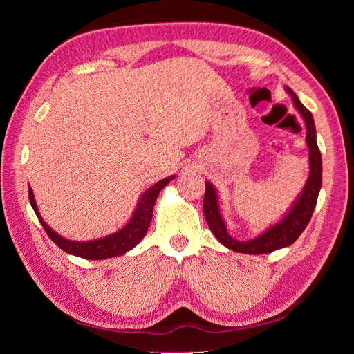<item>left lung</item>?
Returning <instances> with one entry per match:
<instances>
[{
  "label": "left lung",
  "mask_w": 354,
  "mask_h": 354,
  "mask_svg": "<svg viewBox=\"0 0 354 354\" xmlns=\"http://www.w3.org/2000/svg\"><path fill=\"white\" fill-rule=\"evenodd\" d=\"M286 91L291 94L295 108L304 118L307 128L306 142L308 146L310 162V174L307 183L304 186V190L301 192V195H299V198L294 203V207L283 217V220L274 224L270 229H267L259 238H254L251 241H236L227 233L226 223L223 221L216 189H214L209 181H205V196H203V214H205V220L211 232L214 233V236L232 251L259 255L285 248V246H289L298 239V236L307 227L310 218L313 216L319 190L322 187V156H320V151L316 143L315 121L310 111L298 100L297 94L288 87Z\"/></svg>",
  "instance_id": "1"
}]
</instances>
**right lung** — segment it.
Instances as JSON below:
<instances>
[{
	"mask_svg": "<svg viewBox=\"0 0 354 354\" xmlns=\"http://www.w3.org/2000/svg\"><path fill=\"white\" fill-rule=\"evenodd\" d=\"M176 176L167 177L164 180L158 181L151 189H147L142 198L138 199L137 208L133 214L131 220L128 221V224L116 233L109 234V236L102 238V239H95V241H87V242H75V241H68L65 238H62L60 234H57L55 230L50 229L48 224L41 218L39 211L37 207V202L34 198V192H32L29 186V201L30 205L34 208L39 223L44 227L46 233L48 234V238L55 242L59 248H62L65 252L81 257V259H87V260H104V259H112V257L122 255L127 251L133 250L134 246L143 239L146 234L149 224L152 221L153 216V205L156 202V198L159 195V192L162 190L171 180H173Z\"/></svg>",
	"mask_w": 354,
	"mask_h": 354,
	"instance_id": "right-lung-1",
	"label": "right lung"
}]
</instances>
